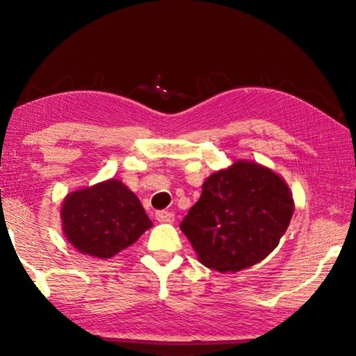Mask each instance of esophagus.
<instances>
[{
  "instance_id": "1",
  "label": "esophagus",
  "mask_w": 356,
  "mask_h": 356,
  "mask_svg": "<svg viewBox=\"0 0 356 356\" xmlns=\"http://www.w3.org/2000/svg\"><path fill=\"white\" fill-rule=\"evenodd\" d=\"M155 218L161 222H171L174 221V213L168 212V210H159V212H155Z\"/></svg>"
}]
</instances>
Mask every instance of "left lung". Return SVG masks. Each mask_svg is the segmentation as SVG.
<instances>
[{"mask_svg":"<svg viewBox=\"0 0 356 356\" xmlns=\"http://www.w3.org/2000/svg\"><path fill=\"white\" fill-rule=\"evenodd\" d=\"M293 200L278 174L252 161H236L210 176L180 222L207 268L236 273L264 261L291 222Z\"/></svg>","mask_w":356,"mask_h":356,"instance_id":"left-lung-1","label":"left lung"}]
</instances>
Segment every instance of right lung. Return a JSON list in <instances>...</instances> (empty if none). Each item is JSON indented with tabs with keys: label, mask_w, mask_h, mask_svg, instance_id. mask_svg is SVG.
<instances>
[{
	"label": "right lung",
	"mask_w": 356,
	"mask_h": 356,
	"mask_svg": "<svg viewBox=\"0 0 356 356\" xmlns=\"http://www.w3.org/2000/svg\"><path fill=\"white\" fill-rule=\"evenodd\" d=\"M61 218L69 242L83 254L100 259L118 254L152 227L135 193L114 179L69 195Z\"/></svg>",
	"instance_id": "obj_1"
}]
</instances>
